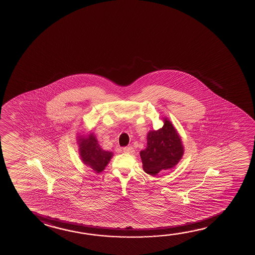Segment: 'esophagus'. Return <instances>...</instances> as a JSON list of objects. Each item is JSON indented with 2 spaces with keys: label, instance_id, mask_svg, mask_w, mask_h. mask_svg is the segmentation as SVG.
Instances as JSON below:
<instances>
[{
  "label": "esophagus",
  "instance_id": "1",
  "mask_svg": "<svg viewBox=\"0 0 255 255\" xmlns=\"http://www.w3.org/2000/svg\"><path fill=\"white\" fill-rule=\"evenodd\" d=\"M124 152H126L127 154H133L134 148L132 147H124Z\"/></svg>",
  "mask_w": 255,
  "mask_h": 255
}]
</instances>
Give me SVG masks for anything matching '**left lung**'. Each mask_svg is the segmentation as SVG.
Here are the masks:
<instances>
[{
    "label": "left lung",
    "instance_id": "obj_1",
    "mask_svg": "<svg viewBox=\"0 0 255 255\" xmlns=\"http://www.w3.org/2000/svg\"><path fill=\"white\" fill-rule=\"evenodd\" d=\"M163 122L162 128L147 132V147L139 153L143 170L153 176L174 167L184 152L181 136L172 122L167 117Z\"/></svg>",
    "mask_w": 255,
    "mask_h": 255
}]
</instances>
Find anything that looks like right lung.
I'll return each instance as SVG.
<instances>
[{"mask_svg": "<svg viewBox=\"0 0 255 255\" xmlns=\"http://www.w3.org/2000/svg\"><path fill=\"white\" fill-rule=\"evenodd\" d=\"M77 138L79 154L83 164L90 166L95 173H101L111 160L114 153L104 150L93 132L87 135L79 134Z\"/></svg>", "mask_w": 255, "mask_h": 255, "instance_id": "add662e5", "label": "right lung"}]
</instances>
